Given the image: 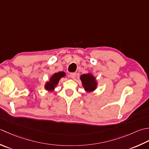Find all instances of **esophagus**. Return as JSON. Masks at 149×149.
Returning a JSON list of instances; mask_svg holds the SVG:
<instances>
[{
  "label": "esophagus",
  "instance_id": "esophagus-1",
  "mask_svg": "<svg viewBox=\"0 0 149 149\" xmlns=\"http://www.w3.org/2000/svg\"><path fill=\"white\" fill-rule=\"evenodd\" d=\"M70 76L72 78L74 79L76 78V77H77V73H76V72H71Z\"/></svg>",
  "mask_w": 149,
  "mask_h": 149
}]
</instances>
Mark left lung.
Returning <instances> with one entry per match:
<instances>
[{
    "label": "left lung",
    "mask_w": 149,
    "mask_h": 149,
    "mask_svg": "<svg viewBox=\"0 0 149 149\" xmlns=\"http://www.w3.org/2000/svg\"><path fill=\"white\" fill-rule=\"evenodd\" d=\"M80 79L84 87L87 91H92L96 87L95 78L90 74H84L80 77Z\"/></svg>",
    "instance_id": "obj_1"
}]
</instances>
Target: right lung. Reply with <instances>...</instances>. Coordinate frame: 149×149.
<instances>
[{
	"instance_id": "1",
	"label": "right lung",
	"mask_w": 149,
	"mask_h": 149,
	"mask_svg": "<svg viewBox=\"0 0 149 149\" xmlns=\"http://www.w3.org/2000/svg\"><path fill=\"white\" fill-rule=\"evenodd\" d=\"M65 73L64 72H58L56 73H54L53 77L51 78L49 82H47L45 85V89L48 91H52L54 89V87H55L57 84L58 83L60 79L62 77H65Z\"/></svg>"
}]
</instances>
